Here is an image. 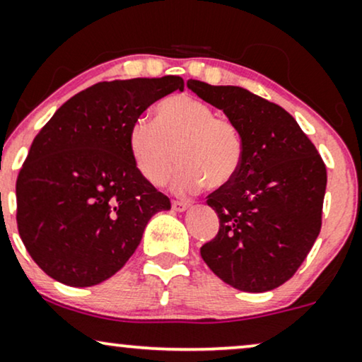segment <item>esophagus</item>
<instances>
[{"label":"esophagus","instance_id":"esophagus-1","mask_svg":"<svg viewBox=\"0 0 362 362\" xmlns=\"http://www.w3.org/2000/svg\"><path fill=\"white\" fill-rule=\"evenodd\" d=\"M189 202H182V200H173L172 202V209L175 210V212H184V210L189 209Z\"/></svg>","mask_w":362,"mask_h":362}]
</instances>
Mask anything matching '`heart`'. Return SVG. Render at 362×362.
<instances>
[{"label": "heart", "mask_w": 362, "mask_h": 362, "mask_svg": "<svg viewBox=\"0 0 362 362\" xmlns=\"http://www.w3.org/2000/svg\"><path fill=\"white\" fill-rule=\"evenodd\" d=\"M128 150L136 170L152 185H163L175 167L173 189L189 194L209 184L222 189L240 170L244 140L234 123L215 117L207 103L189 95L167 97L155 107L153 122L139 118L128 130Z\"/></svg>", "instance_id": "obj_1"}]
</instances>
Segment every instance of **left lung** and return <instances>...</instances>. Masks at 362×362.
<instances>
[{
	"label": "left lung",
	"mask_w": 362,
	"mask_h": 362,
	"mask_svg": "<svg viewBox=\"0 0 362 362\" xmlns=\"http://www.w3.org/2000/svg\"><path fill=\"white\" fill-rule=\"evenodd\" d=\"M187 86L222 110L244 140L237 177L207 197L221 227L200 255L235 289H276L294 276L321 232L326 165L294 117L279 105L240 86L199 80Z\"/></svg>",
	"instance_id": "1"
}]
</instances>
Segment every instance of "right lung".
Instances as JSON below:
<instances>
[{
  "instance_id": "obj_1",
  "label": "right lung",
  "mask_w": 362,
  "mask_h": 362,
  "mask_svg": "<svg viewBox=\"0 0 362 362\" xmlns=\"http://www.w3.org/2000/svg\"><path fill=\"white\" fill-rule=\"evenodd\" d=\"M180 76L102 81L63 103L16 180L18 232L54 281L90 287L120 271L170 200L136 170L128 130Z\"/></svg>"
}]
</instances>
